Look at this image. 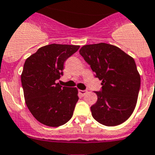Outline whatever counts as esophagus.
<instances>
[{"instance_id":"1","label":"esophagus","mask_w":155,"mask_h":155,"mask_svg":"<svg viewBox=\"0 0 155 155\" xmlns=\"http://www.w3.org/2000/svg\"><path fill=\"white\" fill-rule=\"evenodd\" d=\"M87 91H85V90H84V91H83V90H80V91H79V93L80 94H81L82 96H84L86 94H87Z\"/></svg>"}]
</instances>
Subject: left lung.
<instances>
[{
  "instance_id": "1",
  "label": "left lung",
  "mask_w": 155,
  "mask_h": 155,
  "mask_svg": "<svg viewBox=\"0 0 155 155\" xmlns=\"http://www.w3.org/2000/svg\"><path fill=\"white\" fill-rule=\"evenodd\" d=\"M80 53L102 80V90L95 91L97 102L91 107L92 117L106 126L122 124L133 113L140 91V75L134 59L102 42L84 45Z\"/></svg>"
}]
</instances>
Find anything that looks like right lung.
<instances>
[{
	"mask_svg": "<svg viewBox=\"0 0 155 155\" xmlns=\"http://www.w3.org/2000/svg\"><path fill=\"white\" fill-rule=\"evenodd\" d=\"M80 45L50 44L26 60L21 75L27 108L37 120L49 127L67 123L79 100L75 87L56 84L63 75L64 64Z\"/></svg>",
	"mask_w": 155,
	"mask_h": 155,
	"instance_id": "right-lung-1",
	"label": "right lung"
}]
</instances>
